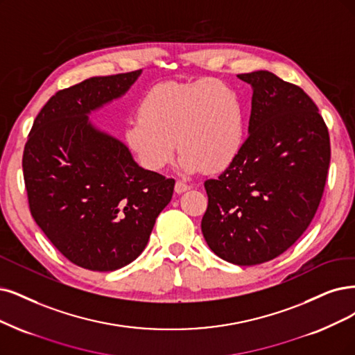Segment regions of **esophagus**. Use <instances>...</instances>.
<instances>
[{"label":"esophagus","mask_w":355,"mask_h":355,"mask_svg":"<svg viewBox=\"0 0 355 355\" xmlns=\"http://www.w3.org/2000/svg\"><path fill=\"white\" fill-rule=\"evenodd\" d=\"M175 193L177 194H181V193H184V191H187L189 189H190V186L189 184H186V182L184 181H177L175 182Z\"/></svg>","instance_id":"obj_1"}]
</instances>
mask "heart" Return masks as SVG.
<instances>
[{
	"mask_svg": "<svg viewBox=\"0 0 355 355\" xmlns=\"http://www.w3.org/2000/svg\"><path fill=\"white\" fill-rule=\"evenodd\" d=\"M137 115L127 121L123 137L149 173L164 171L175 146L184 174L219 173L235 161L244 141L240 96L215 78L157 83L141 96Z\"/></svg>",
	"mask_w": 355,
	"mask_h": 355,
	"instance_id": "b5f03b06",
	"label": "heart"
}]
</instances>
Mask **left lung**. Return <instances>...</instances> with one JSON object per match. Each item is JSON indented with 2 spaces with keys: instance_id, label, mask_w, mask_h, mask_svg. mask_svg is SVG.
<instances>
[{
  "instance_id": "left-lung-1",
  "label": "left lung",
  "mask_w": 355,
  "mask_h": 355,
  "mask_svg": "<svg viewBox=\"0 0 355 355\" xmlns=\"http://www.w3.org/2000/svg\"><path fill=\"white\" fill-rule=\"evenodd\" d=\"M252 86L248 137L216 180H206L203 237L230 263L260 265L288 250L316 214L331 141L306 92L270 71L239 74Z\"/></svg>"
}]
</instances>
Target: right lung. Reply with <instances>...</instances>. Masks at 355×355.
I'll list each match as a JSON object with an SVG mask.
<instances>
[{"label": "right lung", "instance_id": "add662e5", "mask_svg": "<svg viewBox=\"0 0 355 355\" xmlns=\"http://www.w3.org/2000/svg\"><path fill=\"white\" fill-rule=\"evenodd\" d=\"M140 74L90 77L57 92L24 146L35 222L64 257L89 270H116L137 259L174 193L173 178L139 166L121 140L89 120Z\"/></svg>", "mask_w": 355, "mask_h": 355}]
</instances>
